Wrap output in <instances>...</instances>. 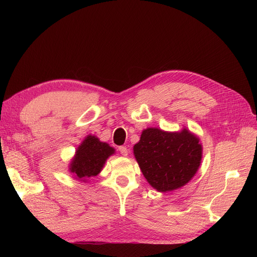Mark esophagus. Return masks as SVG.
<instances>
[{
	"label": "esophagus",
	"instance_id": "obj_1",
	"mask_svg": "<svg viewBox=\"0 0 257 257\" xmlns=\"http://www.w3.org/2000/svg\"><path fill=\"white\" fill-rule=\"evenodd\" d=\"M119 151H120L121 155H123V157H127L128 150H127L126 147H120V148H119Z\"/></svg>",
	"mask_w": 257,
	"mask_h": 257
}]
</instances>
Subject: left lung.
<instances>
[{
	"label": "left lung",
	"instance_id": "obj_1",
	"mask_svg": "<svg viewBox=\"0 0 257 257\" xmlns=\"http://www.w3.org/2000/svg\"><path fill=\"white\" fill-rule=\"evenodd\" d=\"M199 141L186 127L179 132L148 127L133 147L134 157L154 190L175 191L189 183L197 173L203 159Z\"/></svg>",
	"mask_w": 257,
	"mask_h": 257
}]
</instances>
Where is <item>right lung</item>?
Wrapping results in <instances>:
<instances>
[{"mask_svg":"<svg viewBox=\"0 0 257 257\" xmlns=\"http://www.w3.org/2000/svg\"><path fill=\"white\" fill-rule=\"evenodd\" d=\"M115 153L114 148L100 142L95 135L85 136L76 149L75 155L68 165L69 173L82 182L97 176L104 168L107 159Z\"/></svg>","mask_w":257,"mask_h":257,"instance_id":"obj_1","label":"right lung"}]
</instances>
